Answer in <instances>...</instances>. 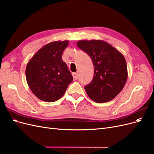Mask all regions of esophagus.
<instances>
[{"mask_svg": "<svg viewBox=\"0 0 154 154\" xmlns=\"http://www.w3.org/2000/svg\"><path fill=\"white\" fill-rule=\"evenodd\" d=\"M72 76H73V78L74 79V80H77L78 77V74L77 72H72Z\"/></svg>", "mask_w": 154, "mask_h": 154, "instance_id": "1", "label": "esophagus"}]
</instances>
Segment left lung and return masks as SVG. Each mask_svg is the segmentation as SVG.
I'll return each instance as SVG.
<instances>
[{
    "mask_svg": "<svg viewBox=\"0 0 154 154\" xmlns=\"http://www.w3.org/2000/svg\"><path fill=\"white\" fill-rule=\"evenodd\" d=\"M77 45L89 55L94 65V77L85 87L88 96L96 103L113 100L127 80V66L124 56L101 40H79Z\"/></svg>",
    "mask_w": 154,
    "mask_h": 154,
    "instance_id": "left-lung-1",
    "label": "left lung"
}]
</instances>
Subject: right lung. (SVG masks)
Returning <instances> with one entry per match:
<instances>
[{
    "mask_svg": "<svg viewBox=\"0 0 154 154\" xmlns=\"http://www.w3.org/2000/svg\"><path fill=\"white\" fill-rule=\"evenodd\" d=\"M68 40L45 45L27 64L26 81L32 92L42 101L54 102L61 98L73 78L62 55Z\"/></svg>",
    "mask_w": 154,
    "mask_h": 154,
    "instance_id": "obj_1",
    "label": "right lung"
}]
</instances>
